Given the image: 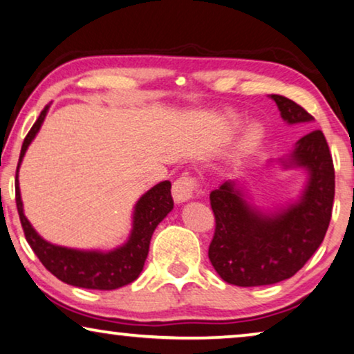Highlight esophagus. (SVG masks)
<instances>
[{"label":"esophagus","mask_w":354,"mask_h":354,"mask_svg":"<svg viewBox=\"0 0 354 354\" xmlns=\"http://www.w3.org/2000/svg\"><path fill=\"white\" fill-rule=\"evenodd\" d=\"M198 180L189 176L188 172L182 174L172 185V198L176 203H185L194 196L198 192Z\"/></svg>","instance_id":"obj_1"}]
</instances>
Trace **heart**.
<instances>
[{"label": "heart", "mask_w": 354, "mask_h": 354, "mask_svg": "<svg viewBox=\"0 0 354 354\" xmlns=\"http://www.w3.org/2000/svg\"><path fill=\"white\" fill-rule=\"evenodd\" d=\"M262 139V129L259 126H250L248 131L244 132V136L241 137V140L234 151V160H241V158L248 155L252 148Z\"/></svg>", "instance_id": "heart-1"}]
</instances>
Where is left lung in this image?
Wrapping results in <instances>:
<instances>
[{
  "mask_svg": "<svg viewBox=\"0 0 354 354\" xmlns=\"http://www.w3.org/2000/svg\"><path fill=\"white\" fill-rule=\"evenodd\" d=\"M289 124L315 118L288 97L271 94ZM288 167H304L308 182L299 201L268 214L248 201L236 182L211 192L215 233L209 260L225 283L239 288L268 286L289 279L308 262L326 236L335 194L334 162L322 132L311 131L295 143Z\"/></svg>",
  "mask_w": 354,
  "mask_h": 354,
  "instance_id": "1",
  "label": "left lung"
}]
</instances>
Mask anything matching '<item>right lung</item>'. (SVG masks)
Wrapping results in <instances>:
<instances>
[{"instance_id":"right-lung-1","label":"right lung","mask_w":354,"mask_h":354,"mask_svg":"<svg viewBox=\"0 0 354 354\" xmlns=\"http://www.w3.org/2000/svg\"><path fill=\"white\" fill-rule=\"evenodd\" d=\"M48 109L49 105H46L27 137H25L22 150H20L17 174H15V204H17L25 239L33 249V252L37 254L39 262L46 266V270H49L55 278L66 284L97 290H113L122 288V286L139 278L143 265H145L148 249H150L151 234L161 220L172 211L174 201L171 196V182H160L151 189H148L145 194H142V198L134 207L129 239L120 248L109 250V252H102V250L70 249L48 243L39 236L37 230L25 217L17 178L20 162L24 160L28 145L38 134L44 118L48 115Z\"/></svg>"}]
</instances>
